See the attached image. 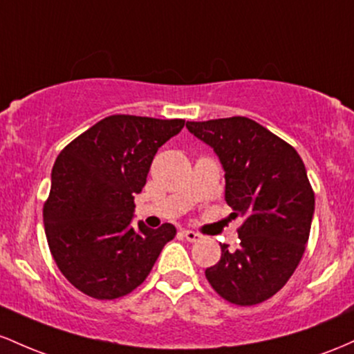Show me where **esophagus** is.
<instances>
[{"label": "esophagus", "mask_w": 354, "mask_h": 354, "mask_svg": "<svg viewBox=\"0 0 354 354\" xmlns=\"http://www.w3.org/2000/svg\"><path fill=\"white\" fill-rule=\"evenodd\" d=\"M182 236H184L189 242H197L198 239H201V234L194 232V230H189V229L182 230Z\"/></svg>", "instance_id": "1"}]
</instances>
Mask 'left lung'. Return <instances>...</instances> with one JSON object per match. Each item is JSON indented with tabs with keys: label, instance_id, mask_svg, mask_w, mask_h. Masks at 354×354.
I'll return each instance as SVG.
<instances>
[{
	"label": "left lung",
	"instance_id": "8db88e82",
	"mask_svg": "<svg viewBox=\"0 0 354 354\" xmlns=\"http://www.w3.org/2000/svg\"><path fill=\"white\" fill-rule=\"evenodd\" d=\"M225 170V202L244 222L236 249L221 244V261L205 269L214 291L252 306L288 283L309 239L315 192L292 145L248 117L187 122Z\"/></svg>",
	"mask_w": 354,
	"mask_h": 354
}]
</instances>
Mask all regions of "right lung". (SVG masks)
Instances as JSON below:
<instances>
[{
  "mask_svg": "<svg viewBox=\"0 0 354 354\" xmlns=\"http://www.w3.org/2000/svg\"><path fill=\"white\" fill-rule=\"evenodd\" d=\"M185 120L110 115L59 152L43 205L48 248L63 276L95 299L127 296L147 279L172 224L133 227L135 194L142 192L158 147Z\"/></svg>",
  "mask_w": 354,
  "mask_h": 354,
  "instance_id": "right-lung-1",
  "label": "right lung"
}]
</instances>
